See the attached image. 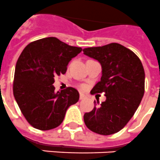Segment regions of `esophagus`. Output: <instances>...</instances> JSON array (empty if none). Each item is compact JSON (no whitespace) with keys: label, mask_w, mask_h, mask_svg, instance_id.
<instances>
[{"label":"esophagus","mask_w":160,"mask_h":160,"mask_svg":"<svg viewBox=\"0 0 160 160\" xmlns=\"http://www.w3.org/2000/svg\"><path fill=\"white\" fill-rule=\"evenodd\" d=\"M86 98V96L82 93H80V100H83V99Z\"/></svg>","instance_id":"34e87169"}]
</instances>
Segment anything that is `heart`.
I'll return each instance as SVG.
<instances>
[{"mask_svg": "<svg viewBox=\"0 0 160 160\" xmlns=\"http://www.w3.org/2000/svg\"><path fill=\"white\" fill-rule=\"evenodd\" d=\"M85 88V87H84V86H83V85L81 86V88Z\"/></svg>", "mask_w": 160, "mask_h": 160, "instance_id": "b5f03b06", "label": "heart"}]
</instances>
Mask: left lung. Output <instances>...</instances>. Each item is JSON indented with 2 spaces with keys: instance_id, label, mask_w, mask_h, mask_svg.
<instances>
[{
  "instance_id": "left-lung-1",
  "label": "left lung",
  "mask_w": 160,
  "mask_h": 160,
  "mask_svg": "<svg viewBox=\"0 0 160 160\" xmlns=\"http://www.w3.org/2000/svg\"><path fill=\"white\" fill-rule=\"evenodd\" d=\"M83 54L100 62L101 81L91 94L105 93L106 100L84 114L86 126L101 135L119 132L132 118L145 92L143 65L133 51L118 43L83 49ZM96 103V101H95Z\"/></svg>"
}]
</instances>
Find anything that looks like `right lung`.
<instances>
[{"label": "right lung", "mask_w": 160, "mask_h": 160, "mask_svg": "<svg viewBox=\"0 0 160 160\" xmlns=\"http://www.w3.org/2000/svg\"><path fill=\"white\" fill-rule=\"evenodd\" d=\"M58 38H42L28 45L17 60L13 93L31 126L42 131L61 124L67 109L78 101L73 88L55 92V77L64 74L68 62L82 51Z\"/></svg>", "instance_id": "right-lung-1"}]
</instances>
